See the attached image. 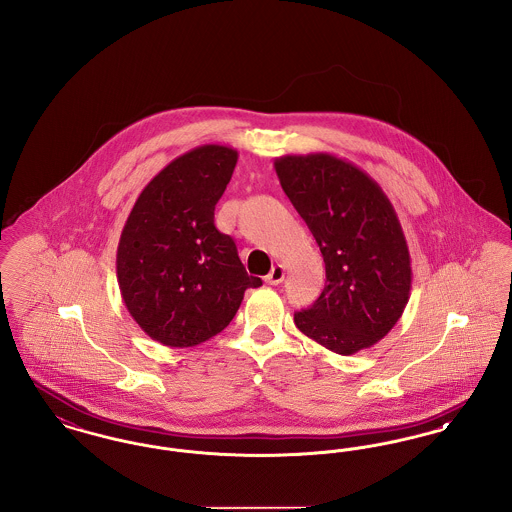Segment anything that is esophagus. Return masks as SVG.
<instances>
[{"instance_id": "34e87169", "label": "esophagus", "mask_w": 512, "mask_h": 512, "mask_svg": "<svg viewBox=\"0 0 512 512\" xmlns=\"http://www.w3.org/2000/svg\"><path fill=\"white\" fill-rule=\"evenodd\" d=\"M284 276H286V268L282 267V265H276V267H272V270L268 272L267 284L270 286H278V284H282L284 282Z\"/></svg>"}]
</instances>
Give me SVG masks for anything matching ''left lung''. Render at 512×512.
Segmentation results:
<instances>
[{
    "mask_svg": "<svg viewBox=\"0 0 512 512\" xmlns=\"http://www.w3.org/2000/svg\"><path fill=\"white\" fill-rule=\"evenodd\" d=\"M282 190L307 222L326 265V286L295 326L338 355L382 340L411 295V255L388 195L357 165L330 153L274 161Z\"/></svg>",
    "mask_w": 512,
    "mask_h": 512,
    "instance_id": "left-lung-1",
    "label": "left lung"
}]
</instances>
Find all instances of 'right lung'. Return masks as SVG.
Masks as SVG:
<instances>
[{"mask_svg":"<svg viewBox=\"0 0 512 512\" xmlns=\"http://www.w3.org/2000/svg\"><path fill=\"white\" fill-rule=\"evenodd\" d=\"M238 163L232 147L205 144L176 157L138 195L122 228L117 280L128 313L151 340L194 347L238 313L249 276L215 205Z\"/></svg>","mask_w":512,"mask_h":512,"instance_id":"right-lung-1","label":"right lung"}]
</instances>
